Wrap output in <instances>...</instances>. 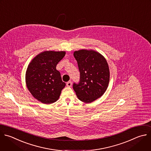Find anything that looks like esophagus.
<instances>
[{
	"mask_svg": "<svg viewBox=\"0 0 151 151\" xmlns=\"http://www.w3.org/2000/svg\"><path fill=\"white\" fill-rule=\"evenodd\" d=\"M72 81H69V82H68L66 83V85H67L68 86H69V87L72 86Z\"/></svg>",
	"mask_w": 151,
	"mask_h": 151,
	"instance_id": "34e87169",
	"label": "esophagus"
}]
</instances>
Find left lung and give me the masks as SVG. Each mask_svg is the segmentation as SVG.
<instances>
[{"label":"left lung","instance_id":"obj_1","mask_svg":"<svg viewBox=\"0 0 151 151\" xmlns=\"http://www.w3.org/2000/svg\"><path fill=\"white\" fill-rule=\"evenodd\" d=\"M73 56L78 62L80 81L78 83H73V88L81 101L92 103L107 89L110 81L109 65L103 56L93 50H78Z\"/></svg>","mask_w":151,"mask_h":151}]
</instances>
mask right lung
I'll use <instances>...</instances> for the list:
<instances>
[{
  "mask_svg": "<svg viewBox=\"0 0 151 151\" xmlns=\"http://www.w3.org/2000/svg\"><path fill=\"white\" fill-rule=\"evenodd\" d=\"M65 54V52L45 51L35 56L28 66L27 86L32 95L42 103L56 102L66 85L56 70L58 63Z\"/></svg>",
  "mask_w": 151,
  "mask_h": 151,
  "instance_id": "right-lung-1",
  "label": "right lung"
}]
</instances>
